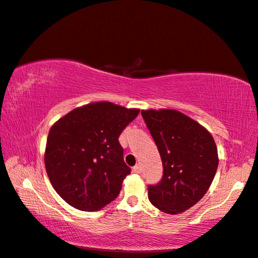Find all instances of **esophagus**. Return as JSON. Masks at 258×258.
<instances>
[{
  "instance_id": "1",
  "label": "esophagus",
  "mask_w": 258,
  "mask_h": 258,
  "mask_svg": "<svg viewBox=\"0 0 258 258\" xmlns=\"http://www.w3.org/2000/svg\"><path fill=\"white\" fill-rule=\"evenodd\" d=\"M133 171L136 173H141V171H142V169H141V165L140 164H137L136 166L133 167Z\"/></svg>"
}]
</instances>
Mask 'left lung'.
I'll return each instance as SVG.
<instances>
[{"label":"left lung","mask_w":258,"mask_h":258,"mask_svg":"<svg viewBox=\"0 0 258 258\" xmlns=\"http://www.w3.org/2000/svg\"><path fill=\"white\" fill-rule=\"evenodd\" d=\"M161 155L163 177L148 186L153 206L180 214L201 200L218 167L215 140L208 131L177 110H141Z\"/></svg>","instance_id":"1"}]
</instances>
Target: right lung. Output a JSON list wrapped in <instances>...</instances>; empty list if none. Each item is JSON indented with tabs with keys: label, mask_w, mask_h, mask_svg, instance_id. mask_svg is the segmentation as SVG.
I'll return each mask as SVG.
<instances>
[{
	"label": "right lung",
	"mask_w": 258,
	"mask_h": 258,
	"mask_svg": "<svg viewBox=\"0 0 258 258\" xmlns=\"http://www.w3.org/2000/svg\"><path fill=\"white\" fill-rule=\"evenodd\" d=\"M139 111L97 102L72 110L52 125L44 165L65 202L76 209L96 211L117 198L131 173L118 138Z\"/></svg>",
	"instance_id": "1"
}]
</instances>
